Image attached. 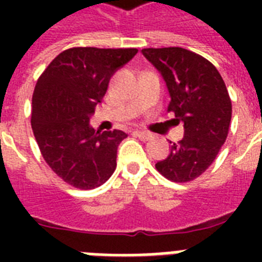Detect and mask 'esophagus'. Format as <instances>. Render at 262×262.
<instances>
[{
  "mask_svg": "<svg viewBox=\"0 0 262 262\" xmlns=\"http://www.w3.org/2000/svg\"><path fill=\"white\" fill-rule=\"evenodd\" d=\"M136 136L141 140H149L152 137L151 133H148V132H141V130L136 132Z\"/></svg>",
  "mask_w": 262,
  "mask_h": 262,
  "instance_id": "obj_1",
  "label": "esophagus"
}]
</instances>
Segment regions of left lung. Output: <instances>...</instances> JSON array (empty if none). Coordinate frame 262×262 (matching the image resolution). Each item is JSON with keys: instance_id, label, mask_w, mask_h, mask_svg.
<instances>
[{"instance_id": "left-lung-1", "label": "left lung", "mask_w": 262, "mask_h": 262, "mask_svg": "<svg viewBox=\"0 0 262 262\" xmlns=\"http://www.w3.org/2000/svg\"><path fill=\"white\" fill-rule=\"evenodd\" d=\"M170 94L167 111L183 123V139L171 143L156 170L172 182H189L216 159L228 135L231 100L222 76L208 59L182 47L143 49Z\"/></svg>"}]
</instances>
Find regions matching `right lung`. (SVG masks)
I'll list each match as a JSON object with an SVG mask.
<instances>
[{
  "mask_svg": "<svg viewBox=\"0 0 262 262\" xmlns=\"http://www.w3.org/2000/svg\"><path fill=\"white\" fill-rule=\"evenodd\" d=\"M137 51L73 47L57 55L35 85L31 115L35 139L46 163L71 186L95 189L117 167V149L127 135L95 132L90 121L111 76Z\"/></svg>",
  "mask_w": 262,
  "mask_h": 262,
  "instance_id": "right-lung-1",
  "label": "right lung"
}]
</instances>
